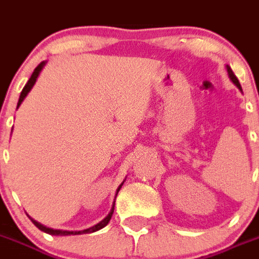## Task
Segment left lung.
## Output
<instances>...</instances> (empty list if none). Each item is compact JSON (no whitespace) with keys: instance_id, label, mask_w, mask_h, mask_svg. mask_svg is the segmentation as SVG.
<instances>
[{"instance_id":"obj_1","label":"left lung","mask_w":259,"mask_h":259,"mask_svg":"<svg viewBox=\"0 0 259 259\" xmlns=\"http://www.w3.org/2000/svg\"><path fill=\"white\" fill-rule=\"evenodd\" d=\"M228 72H229V76H230L231 81H233V83L235 84V85L238 87V88L240 89V91H241V85H240V83H239L238 78H236V76H235V74H234L233 70H231V67H230V66H228Z\"/></svg>"}]
</instances>
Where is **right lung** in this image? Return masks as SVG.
<instances>
[{
  "mask_svg": "<svg viewBox=\"0 0 259 259\" xmlns=\"http://www.w3.org/2000/svg\"><path fill=\"white\" fill-rule=\"evenodd\" d=\"M45 64H46L45 61L40 62V64L38 65V66L35 67V69H34V71H33V74H31L30 79H29L28 83L25 84V87H24L23 91H21V93H20V98H19V102H18V107H19V106L21 105V102H23V101H24V98H25V97H26V94L29 93V91H30V89L33 88V85H34L35 80H37V78H38V75H39L40 70L43 69V66H45ZM121 185H122V184H121ZM121 185H120V187H118L117 192H116V195H117V193H118V190H120V188H121ZM113 207H115V203H113ZM113 207H112V209H111L110 213H108V216L106 217L105 220H102V221H101L100 224L94 225L93 228H89V229H87V230H83V231H64V230H53V229L46 228V226H43V225H40L39 222L34 221V220H33V219H30V220H31V222H33V224H34L38 229H39V230L45 231V233H47V234H51V235H79V234H89V233H94V231H97V230H101V229L105 228L106 225H107L108 222H110L111 217H112V213H113Z\"/></svg>",
  "mask_w": 259,
  "mask_h": 259,
  "instance_id": "1",
  "label": "right lung"
}]
</instances>
